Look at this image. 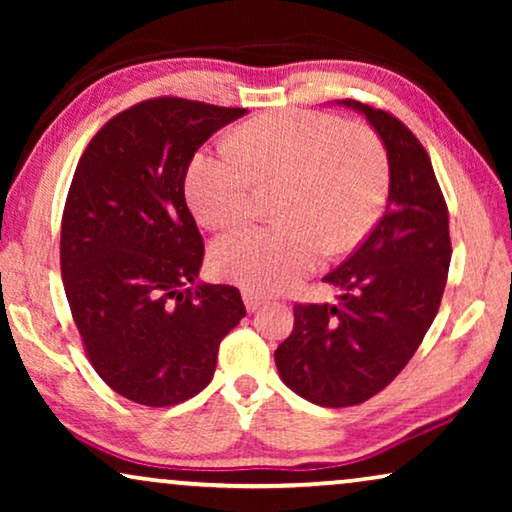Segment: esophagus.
I'll use <instances>...</instances> for the list:
<instances>
[{
  "instance_id": "obj_1",
  "label": "esophagus",
  "mask_w": 512,
  "mask_h": 512,
  "mask_svg": "<svg viewBox=\"0 0 512 512\" xmlns=\"http://www.w3.org/2000/svg\"><path fill=\"white\" fill-rule=\"evenodd\" d=\"M242 298H244V305H247V312H256L265 305V298L256 296V293H251V291H244Z\"/></svg>"
}]
</instances>
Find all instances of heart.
<instances>
[{
	"mask_svg": "<svg viewBox=\"0 0 512 512\" xmlns=\"http://www.w3.org/2000/svg\"><path fill=\"white\" fill-rule=\"evenodd\" d=\"M240 152L228 146L195 153L186 200L200 223L228 228L254 209L258 184H286L289 226H251L223 235L212 268L254 293L291 289L317 268L324 242L354 247L373 228L387 198V158L368 130L319 111H275L244 125Z\"/></svg>",
	"mask_w": 512,
	"mask_h": 512,
	"instance_id": "b5f03b06",
	"label": "heart"
}]
</instances>
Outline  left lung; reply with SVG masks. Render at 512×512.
Here are the masks:
<instances>
[{"instance_id": "1", "label": "left lung", "mask_w": 512, "mask_h": 512, "mask_svg": "<svg viewBox=\"0 0 512 512\" xmlns=\"http://www.w3.org/2000/svg\"><path fill=\"white\" fill-rule=\"evenodd\" d=\"M370 123L387 151L389 198L359 249L328 272L335 305H296L275 352L291 391L324 408L359 405L412 359L436 319L450 270L447 205L424 146L387 111L338 100Z\"/></svg>"}]
</instances>
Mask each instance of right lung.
<instances>
[{
  "mask_svg": "<svg viewBox=\"0 0 512 512\" xmlns=\"http://www.w3.org/2000/svg\"><path fill=\"white\" fill-rule=\"evenodd\" d=\"M244 114L146 100L111 118L74 172L62 282L90 363L132 403L165 408L200 394L247 314L235 286L198 279L205 249L184 195L195 151Z\"/></svg>",
  "mask_w": 512,
  "mask_h": 512,
  "instance_id": "right-lung-1",
  "label": "right lung"
}]
</instances>
